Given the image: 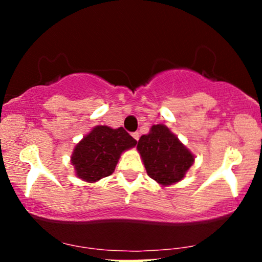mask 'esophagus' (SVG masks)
Wrapping results in <instances>:
<instances>
[{
  "instance_id": "obj_1",
  "label": "esophagus",
  "mask_w": 262,
  "mask_h": 262,
  "mask_svg": "<svg viewBox=\"0 0 262 262\" xmlns=\"http://www.w3.org/2000/svg\"><path fill=\"white\" fill-rule=\"evenodd\" d=\"M132 135H133V138H134V139L135 140H139V137H140V134L139 133H138V132H134V133L133 134H132Z\"/></svg>"
}]
</instances>
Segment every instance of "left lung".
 Segmentation results:
<instances>
[{
	"label": "left lung",
	"mask_w": 262,
	"mask_h": 262,
	"mask_svg": "<svg viewBox=\"0 0 262 262\" xmlns=\"http://www.w3.org/2000/svg\"><path fill=\"white\" fill-rule=\"evenodd\" d=\"M137 148L148 175L162 186L182 180L194 161L191 151L162 124L152 125L149 134L141 135Z\"/></svg>",
	"instance_id": "left-lung-1"
}]
</instances>
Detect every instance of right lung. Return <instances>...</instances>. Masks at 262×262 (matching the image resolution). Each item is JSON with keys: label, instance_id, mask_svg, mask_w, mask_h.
<instances>
[{"label": "right lung", "instance_id": "right-lung-1", "mask_svg": "<svg viewBox=\"0 0 262 262\" xmlns=\"http://www.w3.org/2000/svg\"><path fill=\"white\" fill-rule=\"evenodd\" d=\"M137 140L122 127L112 129L98 125L80 141L71 156L76 175L87 182H95L112 175L119 156L133 148Z\"/></svg>", "mask_w": 262, "mask_h": 262}]
</instances>
